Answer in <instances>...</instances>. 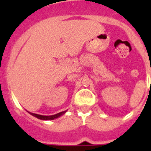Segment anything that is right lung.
<instances>
[{
    "label": "right lung",
    "mask_w": 151,
    "mask_h": 151,
    "mask_svg": "<svg viewBox=\"0 0 151 151\" xmlns=\"http://www.w3.org/2000/svg\"><path fill=\"white\" fill-rule=\"evenodd\" d=\"M66 112V110H65V111H62V112L60 113H58V114H56L49 115V116H45V115L37 114H34V113H31V112H28V113H29L32 116H34V117H37V118H38V119L48 121V120H54L55 119V118H58V117H59L60 116H62V115H63Z\"/></svg>",
    "instance_id": "obj_1"
}]
</instances>
